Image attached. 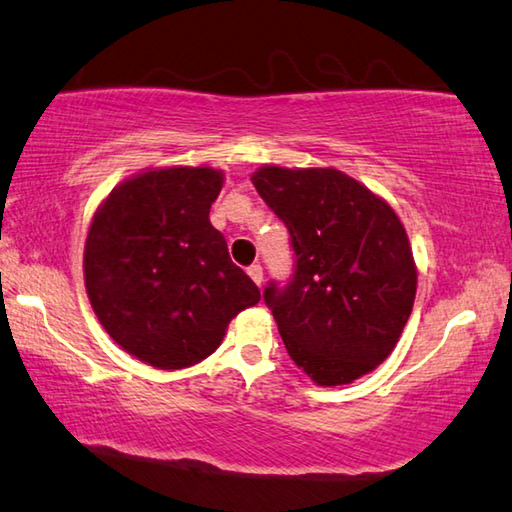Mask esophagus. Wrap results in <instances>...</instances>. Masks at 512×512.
<instances>
[{
    "instance_id": "34e87169",
    "label": "esophagus",
    "mask_w": 512,
    "mask_h": 512,
    "mask_svg": "<svg viewBox=\"0 0 512 512\" xmlns=\"http://www.w3.org/2000/svg\"><path fill=\"white\" fill-rule=\"evenodd\" d=\"M247 274H249V279L254 281L256 285H261V283H263V267L258 265V263L249 265V267H247Z\"/></svg>"
}]
</instances>
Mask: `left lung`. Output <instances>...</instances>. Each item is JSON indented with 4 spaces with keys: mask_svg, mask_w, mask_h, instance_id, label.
Returning <instances> with one entry per match:
<instances>
[{
    "mask_svg": "<svg viewBox=\"0 0 512 512\" xmlns=\"http://www.w3.org/2000/svg\"><path fill=\"white\" fill-rule=\"evenodd\" d=\"M251 182L297 256L288 285L263 292L288 355L319 387L371 373L396 348L416 299L396 211L337 168L261 166Z\"/></svg>",
    "mask_w": 512,
    "mask_h": 512,
    "instance_id": "left-lung-1",
    "label": "left lung"
}]
</instances>
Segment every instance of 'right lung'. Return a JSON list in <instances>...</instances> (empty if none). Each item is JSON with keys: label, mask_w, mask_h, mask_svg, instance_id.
<instances>
[{"label": "right lung", "mask_w": 512, "mask_h": 512, "mask_svg": "<svg viewBox=\"0 0 512 512\" xmlns=\"http://www.w3.org/2000/svg\"><path fill=\"white\" fill-rule=\"evenodd\" d=\"M224 173L150 168L98 206L85 240V288L101 326L155 369H186L220 346L229 321L261 301L209 220Z\"/></svg>", "instance_id": "1"}]
</instances>
